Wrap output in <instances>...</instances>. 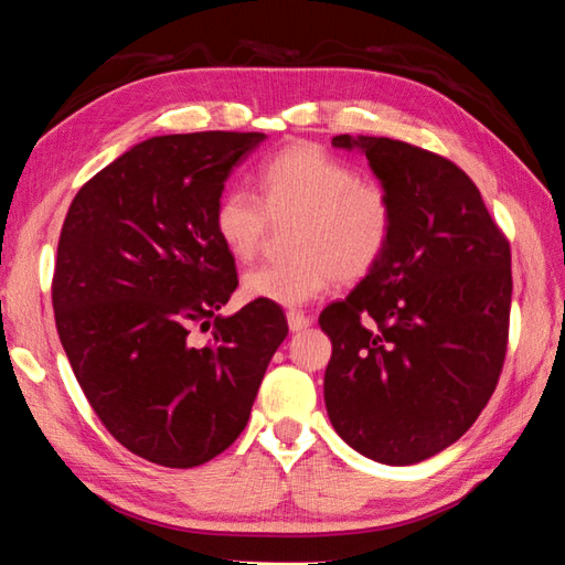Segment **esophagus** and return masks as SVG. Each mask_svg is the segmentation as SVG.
<instances>
[{
	"instance_id": "obj_1",
	"label": "esophagus",
	"mask_w": 565,
	"mask_h": 565,
	"mask_svg": "<svg viewBox=\"0 0 565 565\" xmlns=\"http://www.w3.org/2000/svg\"><path fill=\"white\" fill-rule=\"evenodd\" d=\"M286 321H289L291 331H301L306 327H311V319L306 317L303 311H289V313H286Z\"/></svg>"
}]
</instances>
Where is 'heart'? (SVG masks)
<instances>
[{"label": "heart", "instance_id": "heart-1", "mask_svg": "<svg viewBox=\"0 0 565 565\" xmlns=\"http://www.w3.org/2000/svg\"><path fill=\"white\" fill-rule=\"evenodd\" d=\"M259 196L226 189L214 206V232L236 262L254 259L271 224H289L291 259L244 274L246 299L301 306L333 279L353 284L379 269L396 232V199L386 184L361 179L349 161L317 145L284 147L256 171Z\"/></svg>", "mask_w": 565, "mask_h": 565}]
</instances>
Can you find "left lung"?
<instances>
[{
	"mask_svg": "<svg viewBox=\"0 0 565 565\" xmlns=\"http://www.w3.org/2000/svg\"><path fill=\"white\" fill-rule=\"evenodd\" d=\"M396 199L374 274L321 311L331 339L323 398L337 434L408 466L458 441L499 384L511 319V246L454 161L406 141L339 134Z\"/></svg>",
	"mask_w": 565,
	"mask_h": 565,
	"instance_id": "1",
	"label": "left lung"
}]
</instances>
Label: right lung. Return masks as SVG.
I'll return each instance as SVG.
<instances>
[{
  "label": "right lung",
  "mask_w": 565,
  "mask_h": 565,
  "mask_svg": "<svg viewBox=\"0 0 565 565\" xmlns=\"http://www.w3.org/2000/svg\"><path fill=\"white\" fill-rule=\"evenodd\" d=\"M262 141L259 131L147 139L66 212L52 279L60 341L94 414L151 463L194 468L226 451L289 333L279 303L218 317L238 276L214 206Z\"/></svg>",
  "instance_id": "obj_1"
}]
</instances>
